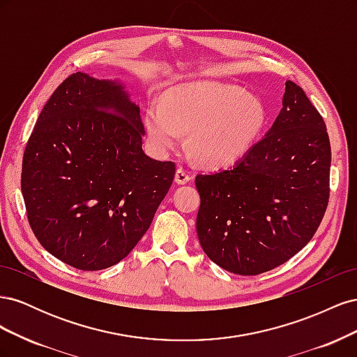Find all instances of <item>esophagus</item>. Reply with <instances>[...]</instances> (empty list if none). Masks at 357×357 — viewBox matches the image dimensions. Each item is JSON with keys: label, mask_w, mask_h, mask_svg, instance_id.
I'll use <instances>...</instances> for the list:
<instances>
[{"label": "esophagus", "mask_w": 357, "mask_h": 357, "mask_svg": "<svg viewBox=\"0 0 357 357\" xmlns=\"http://www.w3.org/2000/svg\"><path fill=\"white\" fill-rule=\"evenodd\" d=\"M174 180H176L177 185H186V183H189V180H190V176H189L188 172H186L185 169H183V168H178V169L176 171Z\"/></svg>", "instance_id": "esophagus-1"}]
</instances>
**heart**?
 I'll return each instance as SVG.
<instances>
[{"mask_svg":"<svg viewBox=\"0 0 357 357\" xmlns=\"http://www.w3.org/2000/svg\"><path fill=\"white\" fill-rule=\"evenodd\" d=\"M268 122V109L259 96L215 82L171 88L144 114L147 142L158 155L174 152L181 134H188V152L211 169L238 164L261 139Z\"/></svg>","mask_w":357,"mask_h":357,"instance_id":"obj_1","label":"heart"}]
</instances>
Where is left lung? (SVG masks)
Returning <instances> with one entry per match:
<instances>
[{"label": "left lung", "instance_id": "left-lung-1", "mask_svg": "<svg viewBox=\"0 0 357 357\" xmlns=\"http://www.w3.org/2000/svg\"><path fill=\"white\" fill-rule=\"evenodd\" d=\"M282 102L244 159L195 178L202 250L234 274L257 275L287 262L312 238L328 207L326 125L296 83L286 82Z\"/></svg>", "mask_w": 357, "mask_h": 357}]
</instances>
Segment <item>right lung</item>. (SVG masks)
I'll list each match as a JSON object with an SVG mask.
<instances>
[{
	"label": "right lung",
	"mask_w": 357,
	"mask_h": 357,
	"mask_svg": "<svg viewBox=\"0 0 357 357\" xmlns=\"http://www.w3.org/2000/svg\"><path fill=\"white\" fill-rule=\"evenodd\" d=\"M121 79L71 74L41 110L24 153L22 195L37 240L98 271L143 238L176 165L149 158L139 107Z\"/></svg>",
	"instance_id": "obj_1"
}]
</instances>
